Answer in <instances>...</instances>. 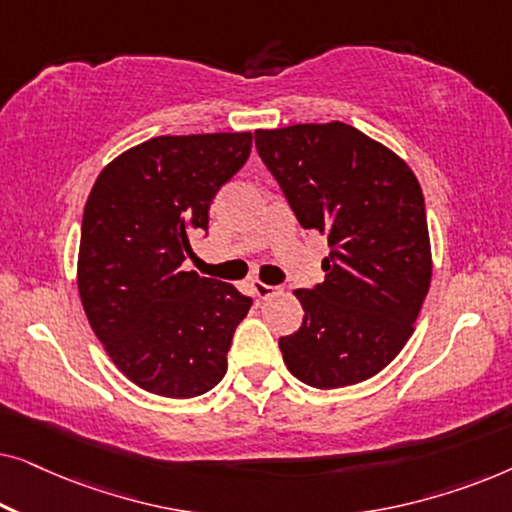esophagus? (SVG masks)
Here are the masks:
<instances>
[{
    "label": "esophagus",
    "mask_w": 512,
    "mask_h": 512,
    "mask_svg": "<svg viewBox=\"0 0 512 512\" xmlns=\"http://www.w3.org/2000/svg\"><path fill=\"white\" fill-rule=\"evenodd\" d=\"M254 291L256 296L261 300H268L277 293V286H270V284H263V282H254Z\"/></svg>",
    "instance_id": "34e87169"
}]
</instances>
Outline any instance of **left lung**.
<instances>
[{
	"label": "left lung",
	"instance_id": "8db88e82",
	"mask_svg": "<svg viewBox=\"0 0 512 512\" xmlns=\"http://www.w3.org/2000/svg\"><path fill=\"white\" fill-rule=\"evenodd\" d=\"M256 149L300 226L331 247L324 282L293 291L305 317L279 338L286 368L317 389L368 380L405 347L429 293L419 181L394 151L340 121L256 130Z\"/></svg>",
	"mask_w": 512,
	"mask_h": 512
}]
</instances>
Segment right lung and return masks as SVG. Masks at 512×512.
I'll list each match as a JSON object with an SVG mask.
<instances>
[{"mask_svg": "<svg viewBox=\"0 0 512 512\" xmlns=\"http://www.w3.org/2000/svg\"><path fill=\"white\" fill-rule=\"evenodd\" d=\"M251 132L153 137L104 167L81 223L79 293L116 368L151 394L193 398L228 370L251 298L184 270L191 235L247 163Z\"/></svg>", "mask_w": 512, "mask_h": 512, "instance_id": "obj_1", "label": "right lung"}]
</instances>
